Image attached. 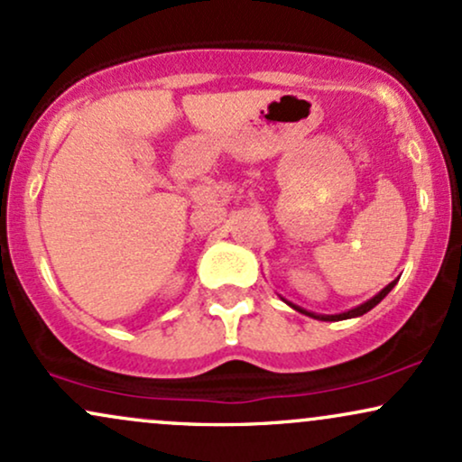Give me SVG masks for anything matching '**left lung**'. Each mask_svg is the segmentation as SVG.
Masks as SVG:
<instances>
[{
    "label": "left lung",
    "mask_w": 462,
    "mask_h": 462,
    "mask_svg": "<svg viewBox=\"0 0 462 462\" xmlns=\"http://www.w3.org/2000/svg\"><path fill=\"white\" fill-rule=\"evenodd\" d=\"M395 284H397V280H393V282L386 284L384 289L380 291L378 295H374V298L365 301V304H360V306H356V309H352V310H347V312H338V315H317V312H310V310L301 309V306L293 304V301H286L284 298H282V301H286V304H289L291 309H293V310L301 312V315H309V317H312V319H319V321H343V319H352V317H360V315H365V312H369L371 309H374V306H378L380 301H383V300L386 298V295L391 293V289H393Z\"/></svg>",
    "instance_id": "8db88e82"
}]
</instances>
